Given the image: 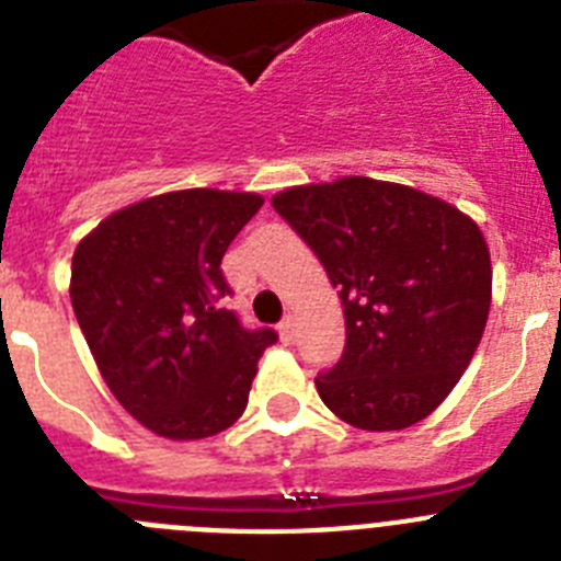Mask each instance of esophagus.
<instances>
[{"mask_svg":"<svg viewBox=\"0 0 561 561\" xmlns=\"http://www.w3.org/2000/svg\"><path fill=\"white\" fill-rule=\"evenodd\" d=\"M277 334H280V340L284 342L295 340V320H291V317H286L284 323L277 325Z\"/></svg>","mask_w":561,"mask_h":561,"instance_id":"esophagus-1","label":"esophagus"}]
</instances>
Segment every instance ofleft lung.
Listing matches in <instances>:
<instances>
[{
    "label": "left lung",
    "mask_w": 561,
    "mask_h": 561,
    "mask_svg": "<svg viewBox=\"0 0 561 561\" xmlns=\"http://www.w3.org/2000/svg\"><path fill=\"white\" fill-rule=\"evenodd\" d=\"M342 300L345 351L314 379L368 433L427 419L469 368L492 306V257L466 213L410 185L342 176L272 196Z\"/></svg>",
    "instance_id": "1"
}]
</instances>
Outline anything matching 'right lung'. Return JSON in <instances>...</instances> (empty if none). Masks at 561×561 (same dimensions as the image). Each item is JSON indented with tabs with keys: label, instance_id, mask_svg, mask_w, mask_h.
I'll return each mask as SVG.
<instances>
[{
	"label": "right lung",
	"instance_id": "1",
	"mask_svg": "<svg viewBox=\"0 0 561 561\" xmlns=\"http://www.w3.org/2000/svg\"><path fill=\"white\" fill-rule=\"evenodd\" d=\"M264 199L191 187L112 213L72 255L69 297L103 381L171 440L232 427L277 334L247 331L221 297V257Z\"/></svg>",
	"mask_w": 561,
	"mask_h": 561
}]
</instances>
